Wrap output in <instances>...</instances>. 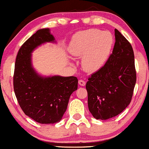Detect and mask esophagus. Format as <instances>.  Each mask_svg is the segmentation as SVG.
Segmentation results:
<instances>
[{
  "instance_id": "34e87169",
  "label": "esophagus",
  "mask_w": 149,
  "mask_h": 149,
  "mask_svg": "<svg viewBox=\"0 0 149 149\" xmlns=\"http://www.w3.org/2000/svg\"><path fill=\"white\" fill-rule=\"evenodd\" d=\"M78 84L81 85V86H85V84H86V83H85V81H84V80H78Z\"/></svg>"
}]
</instances>
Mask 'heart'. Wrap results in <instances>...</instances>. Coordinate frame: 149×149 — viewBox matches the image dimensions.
<instances>
[{
  "label": "heart",
  "instance_id": "heart-1",
  "mask_svg": "<svg viewBox=\"0 0 149 149\" xmlns=\"http://www.w3.org/2000/svg\"><path fill=\"white\" fill-rule=\"evenodd\" d=\"M112 45L113 37L109 32L91 29L75 34L68 51L73 57H82V68L85 71L94 73L107 62Z\"/></svg>",
  "mask_w": 149,
  "mask_h": 149
}]
</instances>
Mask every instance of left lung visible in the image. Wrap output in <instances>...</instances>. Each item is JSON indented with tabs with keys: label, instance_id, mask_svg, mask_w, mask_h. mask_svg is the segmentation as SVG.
Listing matches in <instances>:
<instances>
[{
	"label": "left lung",
	"instance_id": "left-lung-1",
	"mask_svg": "<svg viewBox=\"0 0 149 149\" xmlns=\"http://www.w3.org/2000/svg\"><path fill=\"white\" fill-rule=\"evenodd\" d=\"M115 38L109 59L86 83L89 111L97 120H106L123 111L130 103L136 84L132 45L116 29Z\"/></svg>",
	"mask_w": 149,
	"mask_h": 149
}]
</instances>
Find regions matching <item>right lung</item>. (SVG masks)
<instances>
[{
  "mask_svg": "<svg viewBox=\"0 0 149 149\" xmlns=\"http://www.w3.org/2000/svg\"><path fill=\"white\" fill-rule=\"evenodd\" d=\"M46 42L57 43L49 29H41L22 45L15 61L13 85L26 115L39 123L53 124L62 118L78 80L75 76H42L36 71L32 52Z\"/></svg>",
  "mask_w": 149,
  "mask_h": 149,
  "instance_id": "1",
  "label": "right lung"
}]
</instances>
